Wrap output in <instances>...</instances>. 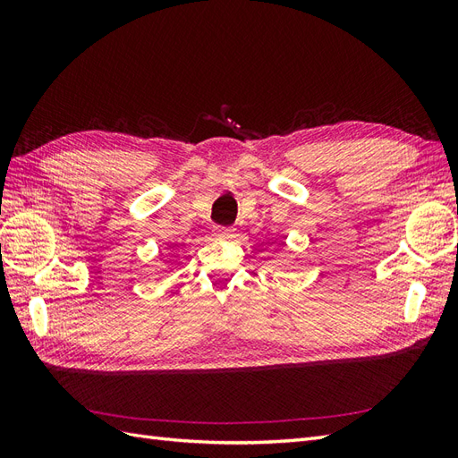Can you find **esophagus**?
<instances>
[{"label":"esophagus","mask_w":458,"mask_h":458,"mask_svg":"<svg viewBox=\"0 0 458 458\" xmlns=\"http://www.w3.org/2000/svg\"><path fill=\"white\" fill-rule=\"evenodd\" d=\"M217 239H233L234 237V229L233 227H216L214 229Z\"/></svg>","instance_id":"1"}]
</instances>
